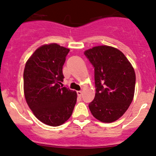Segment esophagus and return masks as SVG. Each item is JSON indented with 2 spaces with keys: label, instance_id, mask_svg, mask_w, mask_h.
Listing matches in <instances>:
<instances>
[{
  "label": "esophagus",
  "instance_id": "34e87169",
  "mask_svg": "<svg viewBox=\"0 0 156 156\" xmlns=\"http://www.w3.org/2000/svg\"><path fill=\"white\" fill-rule=\"evenodd\" d=\"M82 94H83V92H82L81 91H78V92H77V94H78V97H81Z\"/></svg>",
  "mask_w": 156,
  "mask_h": 156
}]
</instances>
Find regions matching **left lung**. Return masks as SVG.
I'll return each mask as SVG.
<instances>
[{"instance_id": "1", "label": "left lung", "mask_w": 156, "mask_h": 156, "mask_svg": "<svg viewBox=\"0 0 156 156\" xmlns=\"http://www.w3.org/2000/svg\"><path fill=\"white\" fill-rule=\"evenodd\" d=\"M94 67L95 97L89 105L93 117L110 123L129 108L135 92L136 74L126 56L117 48L107 45L84 51Z\"/></svg>"}]
</instances>
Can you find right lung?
<instances>
[{
    "label": "right lung",
    "mask_w": 156,
    "mask_h": 156,
    "mask_svg": "<svg viewBox=\"0 0 156 156\" xmlns=\"http://www.w3.org/2000/svg\"><path fill=\"white\" fill-rule=\"evenodd\" d=\"M69 51L56 43L43 44L25 66L23 89L27 104L39 121L50 126H59L67 121L76 103V91L60 86Z\"/></svg>",
    "instance_id": "add662e5"
}]
</instances>
